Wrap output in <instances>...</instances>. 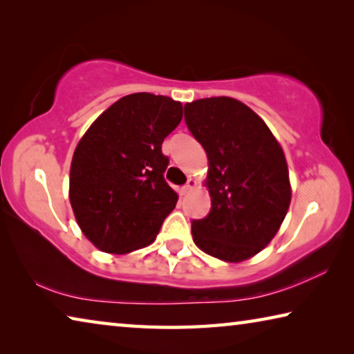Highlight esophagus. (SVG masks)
<instances>
[{
  "mask_svg": "<svg viewBox=\"0 0 354 354\" xmlns=\"http://www.w3.org/2000/svg\"><path fill=\"white\" fill-rule=\"evenodd\" d=\"M194 185H195L194 179H189V181L185 183V184L183 185V187H181V195H187L189 192H190L192 189H194Z\"/></svg>",
  "mask_w": 354,
  "mask_h": 354,
  "instance_id": "34e87169",
  "label": "esophagus"
}]
</instances>
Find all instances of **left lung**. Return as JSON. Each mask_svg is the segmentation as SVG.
I'll use <instances>...</instances> for the list:
<instances>
[{"label": "left lung", "mask_w": 354, "mask_h": 354, "mask_svg": "<svg viewBox=\"0 0 354 354\" xmlns=\"http://www.w3.org/2000/svg\"><path fill=\"white\" fill-rule=\"evenodd\" d=\"M184 120L209 160L211 211L192 220L194 242L221 261L248 259L274 237L290 205L283 149L263 120L234 98L192 101Z\"/></svg>", "instance_id": "1"}]
</instances>
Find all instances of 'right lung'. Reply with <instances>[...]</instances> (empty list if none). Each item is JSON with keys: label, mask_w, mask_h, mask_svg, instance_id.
<instances>
[{"label": "right lung", "mask_w": 354, "mask_h": 354, "mask_svg": "<svg viewBox=\"0 0 354 354\" xmlns=\"http://www.w3.org/2000/svg\"><path fill=\"white\" fill-rule=\"evenodd\" d=\"M181 118L179 101L133 93L101 113L77 143L70 203L84 236L101 251L122 254L147 247L175 209L162 142Z\"/></svg>", "instance_id": "add662e5"}]
</instances>
